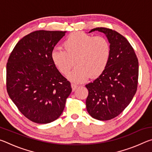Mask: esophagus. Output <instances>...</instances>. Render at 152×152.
<instances>
[{
	"instance_id": "obj_1",
	"label": "esophagus",
	"mask_w": 152,
	"mask_h": 152,
	"mask_svg": "<svg viewBox=\"0 0 152 152\" xmlns=\"http://www.w3.org/2000/svg\"><path fill=\"white\" fill-rule=\"evenodd\" d=\"M71 86H72V91H74L77 88H78V86L74 83L71 84Z\"/></svg>"
}]
</instances>
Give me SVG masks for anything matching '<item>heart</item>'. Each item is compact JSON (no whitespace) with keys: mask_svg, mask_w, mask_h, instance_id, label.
<instances>
[{"mask_svg":"<svg viewBox=\"0 0 152 152\" xmlns=\"http://www.w3.org/2000/svg\"><path fill=\"white\" fill-rule=\"evenodd\" d=\"M64 50L56 48L51 58L60 72L66 74L74 64L76 66L67 78L74 83H82L103 73L109 62L111 46L106 37L83 32H74L64 43Z\"/></svg>","mask_w":152,"mask_h":152,"instance_id":"1","label":"heart"}]
</instances>
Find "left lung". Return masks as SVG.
I'll return each instance as SVG.
<instances>
[{
  "mask_svg": "<svg viewBox=\"0 0 152 152\" xmlns=\"http://www.w3.org/2000/svg\"><path fill=\"white\" fill-rule=\"evenodd\" d=\"M103 33L111 46L109 62L101 75L86 84L87 111L100 121L112 119L121 113L135 94L139 64L132 46L115 31L104 27L92 29Z\"/></svg>",
  "mask_w": 152,
  "mask_h": 152,
  "instance_id": "left-lung-1",
  "label": "left lung"
}]
</instances>
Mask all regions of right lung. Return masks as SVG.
<instances>
[{
  "label": "right lung",
  "instance_id": "right-lung-1",
  "mask_svg": "<svg viewBox=\"0 0 152 152\" xmlns=\"http://www.w3.org/2000/svg\"><path fill=\"white\" fill-rule=\"evenodd\" d=\"M66 31L39 30L23 37L7 64L9 96L27 119L39 124L60 116L72 92L70 82L61 75L51 52Z\"/></svg>",
  "mask_w": 152,
  "mask_h": 152
}]
</instances>
